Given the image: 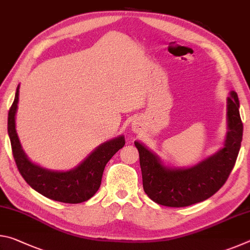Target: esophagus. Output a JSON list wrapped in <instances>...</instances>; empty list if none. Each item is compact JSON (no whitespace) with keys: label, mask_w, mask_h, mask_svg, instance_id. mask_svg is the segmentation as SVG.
Returning <instances> with one entry per match:
<instances>
[{"label":"esophagus","mask_w":250,"mask_h":250,"mask_svg":"<svg viewBox=\"0 0 250 250\" xmlns=\"http://www.w3.org/2000/svg\"><path fill=\"white\" fill-rule=\"evenodd\" d=\"M134 126H138V125H134Z\"/></svg>","instance_id":"obj_1"}]
</instances>
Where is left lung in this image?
<instances>
[{"instance_id":"1","label":"left lung","mask_w":250,"mask_h":250,"mask_svg":"<svg viewBox=\"0 0 250 250\" xmlns=\"http://www.w3.org/2000/svg\"><path fill=\"white\" fill-rule=\"evenodd\" d=\"M228 132L225 146L217 153L188 168H167L139 142L143 189L152 201L168 207H184L214 195L225 184L235 167L243 139L239 100L235 91L227 98Z\"/></svg>"}]
</instances>
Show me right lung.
<instances>
[{
	"label": "right lung",
	"mask_w": 250,
	"mask_h": 250,
	"mask_svg": "<svg viewBox=\"0 0 250 250\" xmlns=\"http://www.w3.org/2000/svg\"><path fill=\"white\" fill-rule=\"evenodd\" d=\"M18 87L7 118V132L12 153L18 170L26 183L50 200L77 204L95 195L101 184V177L108 161L125 146V138L112 139L99 146L82 164L67 172H54L32 163L22 150L15 130V113L19 103Z\"/></svg>",
	"instance_id": "obj_1"
}]
</instances>
